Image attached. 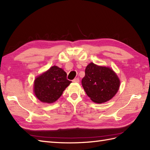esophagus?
Instances as JSON below:
<instances>
[{
	"label": "esophagus",
	"mask_w": 150,
	"mask_h": 150,
	"mask_svg": "<svg viewBox=\"0 0 150 150\" xmlns=\"http://www.w3.org/2000/svg\"><path fill=\"white\" fill-rule=\"evenodd\" d=\"M79 81H80V80H79V78H76V79H73V82H76V83H79Z\"/></svg>",
	"instance_id": "1"
}]
</instances>
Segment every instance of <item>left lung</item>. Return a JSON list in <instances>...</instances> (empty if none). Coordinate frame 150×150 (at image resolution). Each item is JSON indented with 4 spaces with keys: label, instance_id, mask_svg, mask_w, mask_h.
<instances>
[{
    "label": "left lung",
    "instance_id": "obj_1",
    "mask_svg": "<svg viewBox=\"0 0 150 150\" xmlns=\"http://www.w3.org/2000/svg\"><path fill=\"white\" fill-rule=\"evenodd\" d=\"M82 85L92 101L101 104L110 100L117 93L120 81L111 68L91 62L86 68Z\"/></svg>",
    "mask_w": 150,
    "mask_h": 150
}]
</instances>
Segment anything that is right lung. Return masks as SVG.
I'll use <instances>...</instances> for the list:
<instances>
[{"label":"right lung","mask_w":150,"mask_h":150,"mask_svg":"<svg viewBox=\"0 0 150 150\" xmlns=\"http://www.w3.org/2000/svg\"><path fill=\"white\" fill-rule=\"evenodd\" d=\"M71 82L62 68L53 66L35 79L34 93L42 103H53L61 96Z\"/></svg>","instance_id":"1"}]
</instances>
